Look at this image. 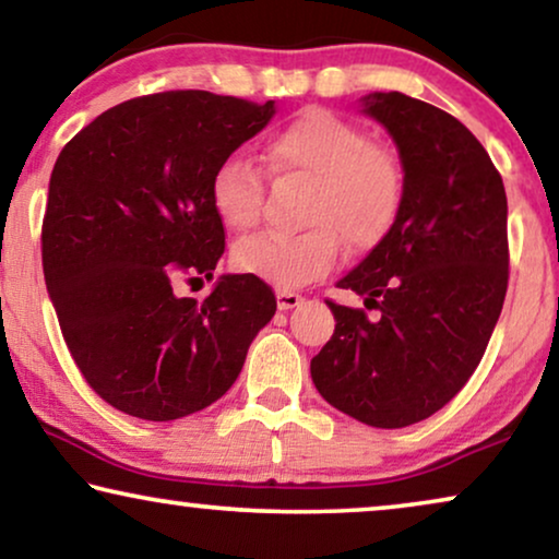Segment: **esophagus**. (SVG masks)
<instances>
[{"mask_svg": "<svg viewBox=\"0 0 559 559\" xmlns=\"http://www.w3.org/2000/svg\"><path fill=\"white\" fill-rule=\"evenodd\" d=\"M302 302V295L289 293V289H277V308L280 310H293Z\"/></svg>", "mask_w": 559, "mask_h": 559, "instance_id": "1", "label": "esophagus"}]
</instances>
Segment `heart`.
<instances>
[{
  "label": "heart",
  "mask_w": 559,
  "mask_h": 559,
  "mask_svg": "<svg viewBox=\"0 0 559 559\" xmlns=\"http://www.w3.org/2000/svg\"><path fill=\"white\" fill-rule=\"evenodd\" d=\"M272 175L310 178L305 224L297 234H259L231 251L241 274L295 289L325 277L338 264L343 239L369 251L389 234L404 201L400 159L354 121L308 109L287 121L264 147ZM211 205L224 226L247 231L262 216L264 180L249 159H221L211 175Z\"/></svg>",
  "instance_id": "1"
}]
</instances>
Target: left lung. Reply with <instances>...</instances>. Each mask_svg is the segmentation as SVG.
I'll return each mask as SVG.
<instances>
[{"instance_id":"1","label":"left lung","mask_w":559,"mask_h":559,"mask_svg":"<svg viewBox=\"0 0 559 559\" xmlns=\"http://www.w3.org/2000/svg\"><path fill=\"white\" fill-rule=\"evenodd\" d=\"M361 106L396 142L404 201L338 282L366 308L325 300L335 331L310 373L335 409L396 430L445 407L484 358L509 285L507 190L484 144L448 111L400 91Z\"/></svg>"}]
</instances>
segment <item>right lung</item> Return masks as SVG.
<instances>
[{"label": "right lung", "mask_w": 559, "mask_h": 559, "mask_svg": "<svg viewBox=\"0 0 559 559\" xmlns=\"http://www.w3.org/2000/svg\"><path fill=\"white\" fill-rule=\"evenodd\" d=\"M272 114L274 102L163 91L111 106L60 150L45 285L83 379L119 412L167 423L221 400L277 310L251 274H226L203 302L173 293L213 277L226 231L211 175Z\"/></svg>", "instance_id": "1"}]
</instances>
